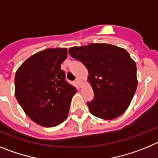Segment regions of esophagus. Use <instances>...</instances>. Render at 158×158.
<instances>
[{
	"instance_id": "obj_1",
	"label": "esophagus",
	"mask_w": 158,
	"mask_h": 158,
	"mask_svg": "<svg viewBox=\"0 0 158 158\" xmlns=\"http://www.w3.org/2000/svg\"><path fill=\"white\" fill-rule=\"evenodd\" d=\"M76 84H77L78 86H79V87H81V86H82V82H81L80 79H76Z\"/></svg>"
}]
</instances>
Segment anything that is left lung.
Segmentation results:
<instances>
[{
	"mask_svg": "<svg viewBox=\"0 0 158 158\" xmlns=\"http://www.w3.org/2000/svg\"><path fill=\"white\" fill-rule=\"evenodd\" d=\"M72 57L87 69L94 98L87 102L89 112L104 120H113L124 113L138 85L136 64L123 48L93 43L69 49Z\"/></svg>",
	"mask_w": 158,
	"mask_h": 158,
	"instance_id": "obj_1",
	"label": "left lung"
}]
</instances>
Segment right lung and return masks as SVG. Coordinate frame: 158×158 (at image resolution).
Masks as SVG:
<instances>
[{
    "mask_svg": "<svg viewBox=\"0 0 158 158\" xmlns=\"http://www.w3.org/2000/svg\"><path fill=\"white\" fill-rule=\"evenodd\" d=\"M66 48L47 49L30 56L15 76V95L27 116L43 127H55L69 115L72 98L77 92L65 79L62 62Z\"/></svg>",
    "mask_w": 158,
    "mask_h": 158,
    "instance_id": "1",
    "label": "right lung"
}]
</instances>
